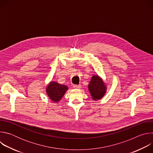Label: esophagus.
I'll use <instances>...</instances> for the list:
<instances>
[{"mask_svg":"<svg viewBox=\"0 0 153 153\" xmlns=\"http://www.w3.org/2000/svg\"><path fill=\"white\" fill-rule=\"evenodd\" d=\"M82 87V86L80 85H73V88H74V89H79V88H80Z\"/></svg>","mask_w":153,"mask_h":153,"instance_id":"esophagus-1","label":"esophagus"}]
</instances>
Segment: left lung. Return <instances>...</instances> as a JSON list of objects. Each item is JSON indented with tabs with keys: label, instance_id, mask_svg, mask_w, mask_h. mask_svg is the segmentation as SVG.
Segmentation results:
<instances>
[{
	"label": "left lung",
	"instance_id": "obj_1",
	"mask_svg": "<svg viewBox=\"0 0 153 153\" xmlns=\"http://www.w3.org/2000/svg\"><path fill=\"white\" fill-rule=\"evenodd\" d=\"M88 86L91 97L94 100L101 99L105 96L107 90L106 84L102 78L97 74L92 76Z\"/></svg>",
	"mask_w": 153,
	"mask_h": 153
}]
</instances>
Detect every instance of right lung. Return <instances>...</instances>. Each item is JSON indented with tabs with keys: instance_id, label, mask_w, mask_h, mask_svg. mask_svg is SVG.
Listing matches in <instances>:
<instances>
[{
	"instance_id": "right-lung-1",
	"label": "right lung",
	"mask_w": 153,
	"mask_h": 153,
	"mask_svg": "<svg viewBox=\"0 0 153 153\" xmlns=\"http://www.w3.org/2000/svg\"><path fill=\"white\" fill-rule=\"evenodd\" d=\"M68 90V86L55 81H51L46 86V93L54 103H58Z\"/></svg>"
}]
</instances>
